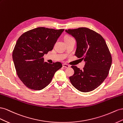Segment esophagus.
Listing matches in <instances>:
<instances>
[{
  "mask_svg": "<svg viewBox=\"0 0 123 123\" xmlns=\"http://www.w3.org/2000/svg\"><path fill=\"white\" fill-rule=\"evenodd\" d=\"M62 66H63V67L65 68H68L69 67V65H68L67 64H65V63L64 64H63Z\"/></svg>",
  "mask_w": 123,
  "mask_h": 123,
  "instance_id": "esophagus-1",
  "label": "esophagus"
}]
</instances>
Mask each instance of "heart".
<instances>
[{"instance_id": "heart-1", "label": "heart", "mask_w": 123, "mask_h": 123, "mask_svg": "<svg viewBox=\"0 0 123 123\" xmlns=\"http://www.w3.org/2000/svg\"><path fill=\"white\" fill-rule=\"evenodd\" d=\"M70 37H69V36H66V37H65V38H64V40H65V39H66V38H70Z\"/></svg>"}]
</instances>
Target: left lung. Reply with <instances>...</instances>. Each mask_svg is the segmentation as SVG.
Here are the masks:
<instances>
[{"instance_id": "1", "label": "left lung", "mask_w": 123, "mask_h": 123, "mask_svg": "<svg viewBox=\"0 0 123 123\" xmlns=\"http://www.w3.org/2000/svg\"><path fill=\"white\" fill-rule=\"evenodd\" d=\"M75 38V55L85 62L83 70L72 66L74 74L69 77L72 85L82 92H89L99 86L107 78L112 57L107 44L100 34L87 28L66 30Z\"/></svg>"}]
</instances>
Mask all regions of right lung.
Masks as SVG:
<instances>
[{"mask_svg":"<svg viewBox=\"0 0 123 123\" xmlns=\"http://www.w3.org/2000/svg\"><path fill=\"white\" fill-rule=\"evenodd\" d=\"M64 29L38 27L23 33L17 40L12 54L19 78L28 88L41 90L51 82L60 62H44L43 56L52 50Z\"/></svg>","mask_w":123,"mask_h":123,"instance_id":"add662e5","label":"right lung"}]
</instances>
